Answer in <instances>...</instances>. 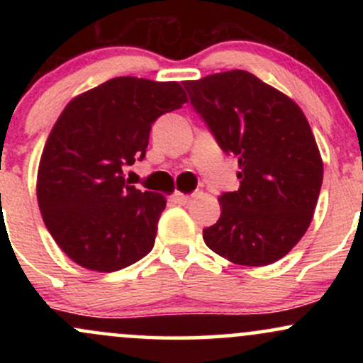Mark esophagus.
Here are the masks:
<instances>
[{
  "label": "esophagus",
  "mask_w": 363,
  "mask_h": 363,
  "mask_svg": "<svg viewBox=\"0 0 363 363\" xmlns=\"http://www.w3.org/2000/svg\"><path fill=\"white\" fill-rule=\"evenodd\" d=\"M174 201H176L177 205H187V203L193 201V198H191L189 194H182L176 191V193H174Z\"/></svg>",
  "instance_id": "1"
}]
</instances>
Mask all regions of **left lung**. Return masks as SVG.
I'll return each instance as SVG.
<instances>
[{
  "label": "left lung",
  "instance_id": "left-lung-1",
  "mask_svg": "<svg viewBox=\"0 0 363 363\" xmlns=\"http://www.w3.org/2000/svg\"><path fill=\"white\" fill-rule=\"evenodd\" d=\"M193 109L225 153L239 158L240 186L218 198V222L203 230L211 251L242 266L286 256L309 228L323 160L301 107L244 69L184 82Z\"/></svg>",
  "mask_w": 363,
  "mask_h": 363
}]
</instances>
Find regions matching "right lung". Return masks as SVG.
<instances>
[{"instance_id": "right-lung-1", "label": "right lung", "mask_w": 363, "mask_h": 363, "mask_svg": "<svg viewBox=\"0 0 363 363\" xmlns=\"http://www.w3.org/2000/svg\"><path fill=\"white\" fill-rule=\"evenodd\" d=\"M187 102L177 82L118 77L74 97L51 129L37 172V201L61 251L91 272L140 261L155 244L165 198L126 184L150 129Z\"/></svg>"}]
</instances>
